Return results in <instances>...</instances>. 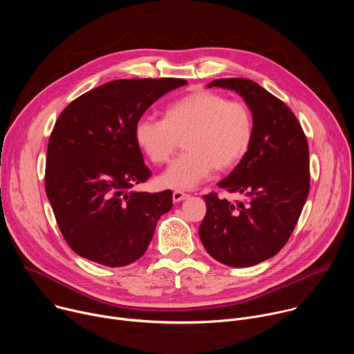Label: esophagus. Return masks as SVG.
<instances>
[{"label":"esophagus","instance_id":"obj_1","mask_svg":"<svg viewBox=\"0 0 354 354\" xmlns=\"http://www.w3.org/2000/svg\"><path fill=\"white\" fill-rule=\"evenodd\" d=\"M187 197H189V194H187V193H183V192H180V190H175V192L172 193V200L175 201V203H178V201L185 200V198H187Z\"/></svg>","mask_w":354,"mask_h":354}]
</instances>
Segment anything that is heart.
<instances>
[{
    "mask_svg": "<svg viewBox=\"0 0 354 354\" xmlns=\"http://www.w3.org/2000/svg\"><path fill=\"white\" fill-rule=\"evenodd\" d=\"M255 133L254 115L241 100L213 91H196L165 109V118L144 116L134 126V140L156 165L167 164L183 138L185 153L161 176L172 189H194L217 168L238 165Z\"/></svg>",
    "mask_w": 354,
    "mask_h": 354,
    "instance_id": "b5f03b06",
    "label": "heart"
}]
</instances>
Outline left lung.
Instances as JSON below:
<instances>
[{"label": "left lung", "mask_w": 354, "mask_h": 354, "mask_svg": "<svg viewBox=\"0 0 354 354\" xmlns=\"http://www.w3.org/2000/svg\"><path fill=\"white\" fill-rule=\"evenodd\" d=\"M235 91L248 105L255 133L245 158L218 183L245 196L232 205L216 193L203 196L207 212L198 236L216 261L249 268L272 257L288 241L310 192L307 137L294 113L259 84L224 78L207 84Z\"/></svg>", "instance_id": "left-lung-1"}]
</instances>
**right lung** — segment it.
Segmentation results:
<instances>
[{"label": "right lung", "instance_id": "add662e5", "mask_svg": "<svg viewBox=\"0 0 354 354\" xmlns=\"http://www.w3.org/2000/svg\"><path fill=\"white\" fill-rule=\"evenodd\" d=\"M187 82L179 78L116 80L91 89L62 112L46 157V194L77 255L109 268L140 259L172 192H136L151 171L134 126L156 100Z\"/></svg>", "mask_w": 354, "mask_h": 354}]
</instances>
